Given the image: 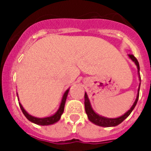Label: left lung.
<instances>
[{"instance_id": "1", "label": "left lung", "mask_w": 151, "mask_h": 151, "mask_svg": "<svg viewBox=\"0 0 151 151\" xmlns=\"http://www.w3.org/2000/svg\"><path fill=\"white\" fill-rule=\"evenodd\" d=\"M129 57L132 60V61L135 63V64L137 66V69H138V74H139V81H140V75H139V64L138 60L136 59V58L133 55H129ZM139 88H140V83H139V86L138 88V93H137V96H136V99L134 102L133 105L132 106V107L130 108V110H129L125 114H124L123 115H122L121 117H116V118H109V117H103L101 115H99L98 114L95 112L93 109H92V106H91V103H90L89 99L88 97L87 93L85 92V112L87 114L88 117V120L90 122H92L93 124H96V125H99V126L102 127H114L117 126L119 124H121L124 119H126L127 117H129V114H131L132 111L133 110V109L136 106V103H137V101L139 99Z\"/></svg>"}]
</instances>
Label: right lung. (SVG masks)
I'll return each instance as SVG.
<instances>
[{
	"label": "right lung",
	"mask_w": 151,
	"mask_h": 151,
	"mask_svg": "<svg viewBox=\"0 0 151 151\" xmlns=\"http://www.w3.org/2000/svg\"><path fill=\"white\" fill-rule=\"evenodd\" d=\"M69 89H67L66 92H64L63 96V98H62L61 103H60V106H59V109L57 110L55 114H54L53 115L50 116V117H36L32 116V115L29 114L28 113L24 110V108L22 107V104L19 102V106L22 110L23 114L25 115V117H27V119L29 120V122H33L34 124H39V125H50V124H53L55 123H56L57 122H59L60 117H61V115L63 114V113L64 111V106H65V103H66V97H67V95H68ZM17 97L18 94H17Z\"/></svg>",
	"instance_id": "right-lung-1"
}]
</instances>
